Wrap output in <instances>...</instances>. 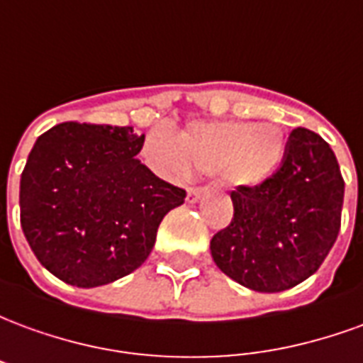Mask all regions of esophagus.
Instances as JSON below:
<instances>
[{"instance_id":"obj_1","label":"esophagus","mask_w":363,"mask_h":363,"mask_svg":"<svg viewBox=\"0 0 363 363\" xmlns=\"http://www.w3.org/2000/svg\"><path fill=\"white\" fill-rule=\"evenodd\" d=\"M204 194H206L204 189H189V192H186V200H189L190 204H194V202H198V200L204 196Z\"/></svg>"}]
</instances>
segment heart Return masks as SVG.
<instances>
[{
	"instance_id": "obj_1",
	"label": "heart",
	"mask_w": 363,
	"mask_h": 363,
	"mask_svg": "<svg viewBox=\"0 0 363 363\" xmlns=\"http://www.w3.org/2000/svg\"><path fill=\"white\" fill-rule=\"evenodd\" d=\"M143 153L167 177L213 173L229 190H257L278 173L288 153V135L270 122L192 120L179 138L167 128H153Z\"/></svg>"
}]
</instances>
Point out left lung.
I'll return each instance as SVG.
<instances>
[{"label": "left lung", "instance_id": "8db88e82", "mask_svg": "<svg viewBox=\"0 0 363 363\" xmlns=\"http://www.w3.org/2000/svg\"><path fill=\"white\" fill-rule=\"evenodd\" d=\"M233 220L210 241L213 262L245 288L276 294L319 270L340 231L344 181L335 151L307 128L291 130L278 173L233 190Z\"/></svg>", "mask_w": 363, "mask_h": 363}]
</instances>
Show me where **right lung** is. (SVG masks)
Returning a JSON list of instances; mask_svg holds the SVG:
<instances>
[{"label":"right lung","instance_id":"right-lung-1","mask_svg":"<svg viewBox=\"0 0 363 363\" xmlns=\"http://www.w3.org/2000/svg\"><path fill=\"white\" fill-rule=\"evenodd\" d=\"M132 126L62 122L44 132L21 174V228L38 262L77 288L134 272L150 257L161 220L186 192L135 155Z\"/></svg>","mask_w":363,"mask_h":363}]
</instances>
